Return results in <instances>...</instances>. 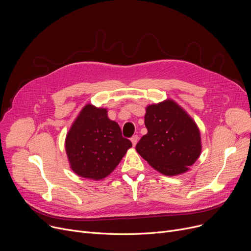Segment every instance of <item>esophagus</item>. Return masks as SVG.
<instances>
[{"instance_id":"obj_1","label":"esophagus","mask_w":251,"mask_h":251,"mask_svg":"<svg viewBox=\"0 0 251 251\" xmlns=\"http://www.w3.org/2000/svg\"><path fill=\"white\" fill-rule=\"evenodd\" d=\"M131 142H132V144H133V147H135L136 146V143H137V141H138V136L137 135H133L132 137H131Z\"/></svg>"}]
</instances>
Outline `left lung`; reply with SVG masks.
Listing matches in <instances>:
<instances>
[{
    "label": "left lung",
    "mask_w": 251,
    "mask_h": 251,
    "mask_svg": "<svg viewBox=\"0 0 251 251\" xmlns=\"http://www.w3.org/2000/svg\"><path fill=\"white\" fill-rule=\"evenodd\" d=\"M144 124L148 133L136 144V151L157 172L166 176L185 173L200 157V129L174 100L148 105Z\"/></svg>",
    "instance_id": "1"
}]
</instances>
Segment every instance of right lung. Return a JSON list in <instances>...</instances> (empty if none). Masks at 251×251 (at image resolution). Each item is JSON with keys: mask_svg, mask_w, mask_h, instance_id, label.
I'll list each match as a JSON object with an SVG mask.
<instances>
[{"mask_svg": "<svg viewBox=\"0 0 251 251\" xmlns=\"http://www.w3.org/2000/svg\"><path fill=\"white\" fill-rule=\"evenodd\" d=\"M131 147L120 126L109 119L107 109L90 103L79 113L65 140L73 172L92 180L110 175Z\"/></svg>", "mask_w": 251, "mask_h": 251, "instance_id": "right-lung-1", "label": "right lung"}]
</instances>
